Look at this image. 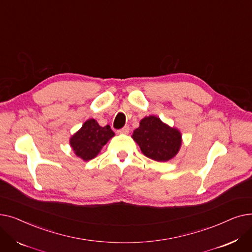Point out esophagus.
I'll list each match as a JSON object with an SVG mask.
<instances>
[{
  "label": "esophagus",
  "mask_w": 252,
  "mask_h": 252,
  "mask_svg": "<svg viewBox=\"0 0 252 252\" xmlns=\"http://www.w3.org/2000/svg\"><path fill=\"white\" fill-rule=\"evenodd\" d=\"M129 133V126H124L123 128H121L118 130V134H123V135H126Z\"/></svg>",
  "instance_id": "34e87169"
}]
</instances>
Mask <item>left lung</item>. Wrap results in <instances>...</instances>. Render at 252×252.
Returning a JSON list of instances; mask_svg holds the SVG:
<instances>
[{"mask_svg": "<svg viewBox=\"0 0 252 252\" xmlns=\"http://www.w3.org/2000/svg\"><path fill=\"white\" fill-rule=\"evenodd\" d=\"M131 138L145 156L156 161H168L174 158L182 145L180 130L170 127L154 115L144 117Z\"/></svg>", "mask_w": 252, "mask_h": 252, "instance_id": "8db88e82", "label": "left lung"}]
</instances>
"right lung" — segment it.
I'll return each mask as SVG.
<instances>
[{
	"instance_id": "add662e5",
	"label": "right lung",
	"mask_w": 252,
	"mask_h": 252,
	"mask_svg": "<svg viewBox=\"0 0 252 252\" xmlns=\"http://www.w3.org/2000/svg\"><path fill=\"white\" fill-rule=\"evenodd\" d=\"M112 137L114 133L110 126H101L95 119L91 118L70 138L69 143L75 155L88 161L95 158Z\"/></svg>"
}]
</instances>
